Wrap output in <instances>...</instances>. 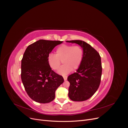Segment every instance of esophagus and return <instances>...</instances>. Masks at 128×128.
Wrapping results in <instances>:
<instances>
[{
	"instance_id": "1",
	"label": "esophagus",
	"mask_w": 128,
	"mask_h": 128,
	"mask_svg": "<svg viewBox=\"0 0 128 128\" xmlns=\"http://www.w3.org/2000/svg\"><path fill=\"white\" fill-rule=\"evenodd\" d=\"M63 77H64V80H67V76H64Z\"/></svg>"
}]
</instances>
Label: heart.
Here are the masks:
<instances>
[{
	"label": "heart",
	"mask_w": 128,
	"mask_h": 128,
	"mask_svg": "<svg viewBox=\"0 0 128 128\" xmlns=\"http://www.w3.org/2000/svg\"><path fill=\"white\" fill-rule=\"evenodd\" d=\"M83 54V50L80 46L63 44L56 48V54H50L48 61L50 67L54 70L59 69L60 61H62L64 64L58 72L62 75H66L72 70H76L80 66Z\"/></svg>",
	"instance_id": "obj_1"
}]
</instances>
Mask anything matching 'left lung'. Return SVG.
<instances>
[{"label":"left lung","instance_id":"left-lung-1","mask_svg":"<svg viewBox=\"0 0 128 128\" xmlns=\"http://www.w3.org/2000/svg\"><path fill=\"white\" fill-rule=\"evenodd\" d=\"M75 43L83 50L82 63L76 72L69 75L68 96L72 101L83 102L90 98L98 90L101 80V58L92 46L82 40H67Z\"/></svg>","mask_w":128,"mask_h":128}]
</instances>
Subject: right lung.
Here are the masks:
<instances>
[{
    "label": "right lung",
    "mask_w": 128,
    "mask_h": 128,
    "mask_svg": "<svg viewBox=\"0 0 128 128\" xmlns=\"http://www.w3.org/2000/svg\"><path fill=\"white\" fill-rule=\"evenodd\" d=\"M62 42L40 40L26 50L21 60V80L27 94L34 102L53 101L57 88L64 82L62 76L52 70L48 61L53 49Z\"/></svg>",
    "instance_id": "obj_1"
}]
</instances>
